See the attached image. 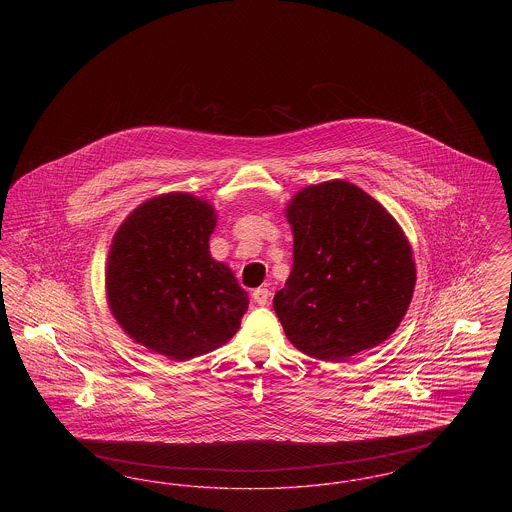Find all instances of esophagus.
Returning <instances> with one entry per match:
<instances>
[{"label": "esophagus", "mask_w": 512, "mask_h": 512, "mask_svg": "<svg viewBox=\"0 0 512 512\" xmlns=\"http://www.w3.org/2000/svg\"><path fill=\"white\" fill-rule=\"evenodd\" d=\"M253 299H255V303H259V305H267L268 299H270V290H268V288H257V290L253 292Z\"/></svg>", "instance_id": "obj_1"}]
</instances>
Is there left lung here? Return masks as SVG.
Returning a JSON list of instances; mask_svg holds the SVG:
<instances>
[{"instance_id": "left-lung-1", "label": "left lung", "mask_w": 512, "mask_h": 512, "mask_svg": "<svg viewBox=\"0 0 512 512\" xmlns=\"http://www.w3.org/2000/svg\"><path fill=\"white\" fill-rule=\"evenodd\" d=\"M293 267L274 311L293 345L345 361L397 330L413 297V251L390 213L361 188L332 180L288 207Z\"/></svg>"}]
</instances>
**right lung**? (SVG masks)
<instances>
[{
  "label": "right lung",
  "mask_w": 512,
  "mask_h": 512,
  "mask_svg": "<svg viewBox=\"0 0 512 512\" xmlns=\"http://www.w3.org/2000/svg\"><path fill=\"white\" fill-rule=\"evenodd\" d=\"M215 211L190 194L153 197L122 222L107 261L109 307L147 349L188 361L230 340L249 297L209 255Z\"/></svg>",
  "instance_id": "obj_1"
}]
</instances>
